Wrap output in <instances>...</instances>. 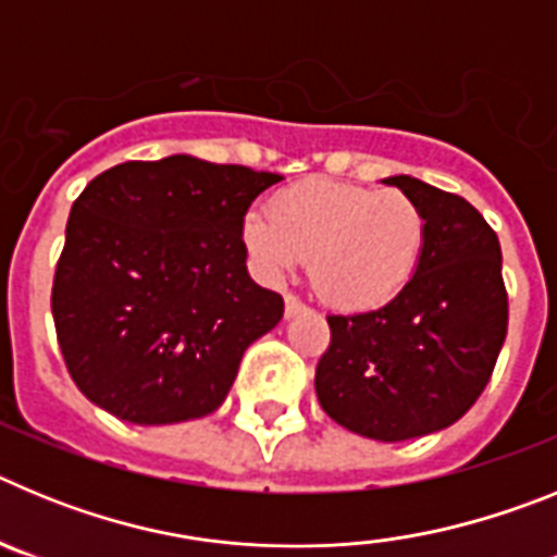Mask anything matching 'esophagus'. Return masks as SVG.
<instances>
[{
	"label": "esophagus",
	"mask_w": 557,
	"mask_h": 557,
	"mask_svg": "<svg viewBox=\"0 0 557 557\" xmlns=\"http://www.w3.org/2000/svg\"><path fill=\"white\" fill-rule=\"evenodd\" d=\"M301 312H307V307H304L295 295H284V314H287V318H295V314H301Z\"/></svg>",
	"instance_id": "esophagus-1"
}]
</instances>
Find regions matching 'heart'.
Masks as SVG:
<instances>
[{"instance_id":"obj_1","label":"heart","mask_w":557,"mask_h":557,"mask_svg":"<svg viewBox=\"0 0 557 557\" xmlns=\"http://www.w3.org/2000/svg\"><path fill=\"white\" fill-rule=\"evenodd\" d=\"M426 223L405 191L304 181L250 211L243 239L256 268L282 278L307 256L309 282L339 312L376 309L401 293L424 250Z\"/></svg>"}]
</instances>
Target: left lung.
Masks as SVG:
<instances>
[{
    "instance_id": "left-lung-1",
    "label": "left lung",
    "mask_w": 557,
    "mask_h": 557,
    "mask_svg": "<svg viewBox=\"0 0 557 557\" xmlns=\"http://www.w3.org/2000/svg\"><path fill=\"white\" fill-rule=\"evenodd\" d=\"M385 184L424 214V250L385 307L329 314L314 391L339 426L396 444L446 430L480 398L508 334V293L499 239L469 200L412 175Z\"/></svg>"
}]
</instances>
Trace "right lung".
<instances>
[{
	"label": "right lung",
	"mask_w": 557,
	"mask_h": 557,
	"mask_svg": "<svg viewBox=\"0 0 557 557\" xmlns=\"http://www.w3.org/2000/svg\"><path fill=\"white\" fill-rule=\"evenodd\" d=\"M282 175L195 156L125 161L72 206L52 284L66 368L88 401L141 426L218 410L284 301L248 273L243 223Z\"/></svg>",
	"instance_id": "add662e5"
}]
</instances>
